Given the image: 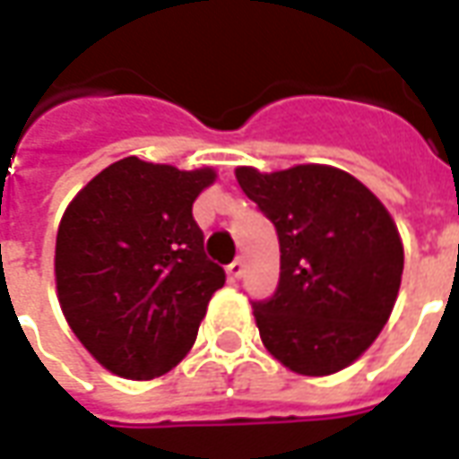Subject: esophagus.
<instances>
[{"label":"esophagus","mask_w":459,"mask_h":459,"mask_svg":"<svg viewBox=\"0 0 459 459\" xmlns=\"http://www.w3.org/2000/svg\"><path fill=\"white\" fill-rule=\"evenodd\" d=\"M226 270H229V275H230V278H233V280H238L240 275H243V270H246V260H243V258H236V260H233V263H230V265H229V268H226Z\"/></svg>","instance_id":"34e87169"}]
</instances>
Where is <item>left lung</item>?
Instances as JSON below:
<instances>
[{
  "mask_svg": "<svg viewBox=\"0 0 459 459\" xmlns=\"http://www.w3.org/2000/svg\"><path fill=\"white\" fill-rule=\"evenodd\" d=\"M236 179L280 240L278 288L253 299L263 344L295 374L342 371L378 337L398 298L403 246L394 219L334 167H240Z\"/></svg>",
  "mask_w": 459,
  "mask_h": 459,
  "instance_id": "8db88e82",
  "label": "left lung"
}]
</instances>
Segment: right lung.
Wrapping results in <instances>:
<instances>
[{
	"mask_svg": "<svg viewBox=\"0 0 459 459\" xmlns=\"http://www.w3.org/2000/svg\"><path fill=\"white\" fill-rule=\"evenodd\" d=\"M213 169L125 157L78 191L56 236V288L100 364L147 381L186 356L226 273L204 253L191 206Z\"/></svg>",
	"mask_w": 459,
	"mask_h": 459,
	"instance_id": "add662e5",
	"label": "right lung"
}]
</instances>
